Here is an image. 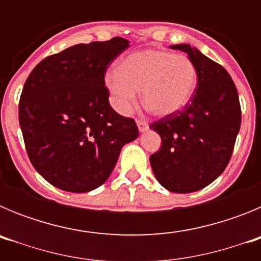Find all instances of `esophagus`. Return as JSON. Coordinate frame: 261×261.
I'll return each mask as SVG.
<instances>
[{
	"mask_svg": "<svg viewBox=\"0 0 261 261\" xmlns=\"http://www.w3.org/2000/svg\"><path fill=\"white\" fill-rule=\"evenodd\" d=\"M137 126H138V130H140L141 133L146 132L147 128H149L146 121H142V120H137Z\"/></svg>",
	"mask_w": 261,
	"mask_h": 261,
	"instance_id": "obj_1",
	"label": "esophagus"
}]
</instances>
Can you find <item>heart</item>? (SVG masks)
Segmentation results:
<instances>
[{"label": "heart", "instance_id": "1", "mask_svg": "<svg viewBox=\"0 0 261 261\" xmlns=\"http://www.w3.org/2000/svg\"><path fill=\"white\" fill-rule=\"evenodd\" d=\"M106 87L115 110L128 115L142 103L159 117L171 116L187 107L197 87L199 73L192 60L162 49L133 52L120 62L117 70L106 74Z\"/></svg>", "mask_w": 261, "mask_h": 261}]
</instances>
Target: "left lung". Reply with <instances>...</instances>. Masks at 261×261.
Masks as SVG:
<instances>
[{
  "label": "left lung",
  "instance_id": "obj_1",
  "mask_svg": "<svg viewBox=\"0 0 261 261\" xmlns=\"http://www.w3.org/2000/svg\"><path fill=\"white\" fill-rule=\"evenodd\" d=\"M170 48L188 55L199 81L186 108L150 124L162 138L150 165L166 190L190 193L209 186L229 163L241 128V105L231 77L220 64L190 44Z\"/></svg>",
  "mask_w": 261,
  "mask_h": 261
}]
</instances>
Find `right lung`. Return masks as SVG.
Here are the masks:
<instances>
[{"label": "right lung", "mask_w": 261, "mask_h": 261, "mask_svg": "<svg viewBox=\"0 0 261 261\" xmlns=\"http://www.w3.org/2000/svg\"><path fill=\"white\" fill-rule=\"evenodd\" d=\"M129 41L77 44L40 61L19 100V125L32 166L66 192H90L106 183L120 151L138 137L135 120L108 102L105 73Z\"/></svg>", "instance_id": "obj_1"}]
</instances>
